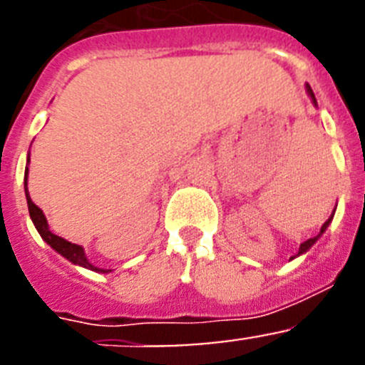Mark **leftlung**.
Returning a JSON list of instances; mask_svg holds the SVG:
<instances>
[{
  "mask_svg": "<svg viewBox=\"0 0 365 365\" xmlns=\"http://www.w3.org/2000/svg\"><path fill=\"white\" fill-rule=\"evenodd\" d=\"M307 93H309V96H311L312 98V102H314V106H316V98H314V93H312V89H311V86H307ZM334 215V214H333ZM333 215H331V217L327 219V221L324 222V225H322V230H320V234L318 235H314V237H311V240H307V241H303L302 245H299V250H298V254H296V256H302V254H305L309 250V248L312 247V245L316 243V241H318V237H320L322 234H324L325 230H327V227H329V222L333 221ZM291 259H294V257H291Z\"/></svg>",
  "mask_w": 365,
  "mask_h": 365,
  "instance_id": "8db88e82",
  "label": "left lung"
}]
</instances>
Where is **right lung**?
<instances>
[{
	"instance_id": "right-lung-1",
	"label": "right lung",
	"mask_w": 365,
	"mask_h": 365,
	"mask_svg": "<svg viewBox=\"0 0 365 365\" xmlns=\"http://www.w3.org/2000/svg\"><path fill=\"white\" fill-rule=\"evenodd\" d=\"M27 173H29V168H25V197H27L29 214H31L32 222H34L38 234L41 235V240L49 245V247H53L58 254H62L66 259H69L71 263H74V265L83 267V269H89V270H95V272H104V274L109 272V270L98 269V267H95L93 263H89V259L86 257V252H83V248L80 247V245L69 243V241H66L63 237H60V235L53 234V232L49 230V225H47V219H45L43 212H41L34 202H32L31 195H29Z\"/></svg>"
}]
</instances>
